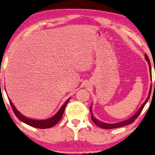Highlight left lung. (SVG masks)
<instances>
[{"label":"left lung","instance_id":"8db88e82","mask_svg":"<svg viewBox=\"0 0 155 155\" xmlns=\"http://www.w3.org/2000/svg\"><path fill=\"white\" fill-rule=\"evenodd\" d=\"M145 58L146 60L147 61L148 64H149V66H150V74L151 76H152V71H151V64H150V59H149V57L148 56L145 54ZM154 87H155V83H154ZM152 89V88H151ZM150 94H151V89L150 91V93H149V96L147 97V99H146V101H144V103L141 106V107L140 108V109L137 111V112L134 116L131 117L129 119H127V120L125 121H121V122H119V123H116V124H107V123H104V122H101V121H99V120H97V119H95L94 117L93 114H92V112H91V107H90V111H91V120L94 122V124L96 125H97L98 127H99L100 128H102V129H107V130H109V129H115V128H119V127H124V126H126V125H128V124H132V123L134 122L135 121V119H136L137 117H139V115L140 114V113L142 112L143 108H144V107L145 106L146 103L147 102V101L149 100V99H150Z\"/></svg>","mask_w":155,"mask_h":155}]
</instances>
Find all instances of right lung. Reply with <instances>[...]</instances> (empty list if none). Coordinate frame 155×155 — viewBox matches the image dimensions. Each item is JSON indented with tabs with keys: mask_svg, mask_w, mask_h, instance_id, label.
Returning a JSON list of instances; mask_svg holds the SVG:
<instances>
[{
	"mask_svg": "<svg viewBox=\"0 0 155 155\" xmlns=\"http://www.w3.org/2000/svg\"><path fill=\"white\" fill-rule=\"evenodd\" d=\"M69 99L70 98L68 99H67V101L64 104V105L62 106L61 107L59 111H58L54 117H51L50 119H44V120H36V119H31L26 118V117L23 116V115L21 114L16 109H15L14 105L13 104V103L11 102V101L10 100V99H9V101H10V104H11V107H12L13 109V112H14L15 116L18 117V119L19 120H21V121H23V122H24L25 124L29 125V126L36 127V128L48 129V128H51V127H54L55 124H57L58 121L61 120L62 116H63L64 110H65V108L66 105H67L68 101H69Z\"/></svg>",
	"mask_w": 155,
	"mask_h": 155,
	"instance_id": "obj_1",
	"label": "right lung"
}]
</instances>
